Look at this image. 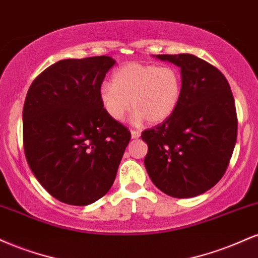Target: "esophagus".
Instances as JSON below:
<instances>
[{
  "instance_id": "obj_1",
  "label": "esophagus",
  "mask_w": 258,
  "mask_h": 258,
  "mask_svg": "<svg viewBox=\"0 0 258 258\" xmlns=\"http://www.w3.org/2000/svg\"><path fill=\"white\" fill-rule=\"evenodd\" d=\"M132 138L133 139H138L139 136H140V132H139V130H132Z\"/></svg>"
}]
</instances>
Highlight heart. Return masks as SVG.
Returning a JSON list of instances; mask_svg holds the SVG:
<instances>
[{"label": "heart", "mask_w": 258, "mask_h": 258, "mask_svg": "<svg viewBox=\"0 0 258 258\" xmlns=\"http://www.w3.org/2000/svg\"><path fill=\"white\" fill-rule=\"evenodd\" d=\"M182 96V76L171 65L129 62L112 75V84L102 83L99 98L108 117L122 120L134 108V120L158 124L176 111Z\"/></svg>", "instance_id": "heart-1"}]
</instances>
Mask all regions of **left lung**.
Masks as SVG:
<instances>
[{
  "instance_id": "1",
  "label": "left lung",
  "mask_w": 258,
  "mask_h": 258,
  "mask_svg": "<svg viewBox=\"0 0 258 258\" xmlns=\"http://www.w3.org/2000/svg\"><path fill=\"white\" fill-rule=\"evenodd\" d=\"M157 57L181 69L182 96L169 119L142 132L145 166L165 195L192 198L213 188L228 168L238 132L234 98L222 72L201 57Z\"/></svg>"
}]
</instances>
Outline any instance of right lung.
I'll use <instances>...</instances> for the list:
<instances>
[{
	"label": "right lung",
	"mask_w": 258,
	"mask_h": 258,
	"mask_svg": "<svg viewBox=\"0 0 258 258\" xmlns=\"http://www.w3.org/2000/svg\"><path fill=\"white\" fill-rule=\"evenodd\" d=\"M110 56L60 60L29 88L23 110L24 151L51 197L84 207L113 184L132 134L108 117L99 98Z\"/></svg>",
	"instance_id": "1"
}]
</instances>
